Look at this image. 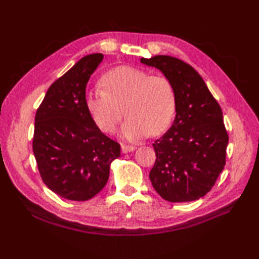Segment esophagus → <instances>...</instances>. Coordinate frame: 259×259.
Here are the masks:
<instances>
[{
  "mask_svg": "<svg viewBox=\"0 0 259 259\" xmlns=\"http://www.w3.org/2000/svg\"><path fill=\"white\" fill-rule=\"evenodd\" d=\"M133 150H136V146H130V145H121V151L122 153H128Z\"/></svg>",
  "mask_w": 259,
  "mask_h": 259,
  "instance_id": "esophagus-1",
  "label": "esophagus"
}]
</instances>
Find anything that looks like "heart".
<instances>
[{
  "mask_svg": "<svg viewBox=\"0 0 259 259\" xmlns=\"http://www.w3.org/2000/svg\"><path fill=\"white\" fill-rule=\"evenodd\" d=\"M126 102L129 118L121 126L119 136L127 141L159 136L171 125L176 114V92L170 80L129 65L109 71L102 85L89 91L85 97L90 114L98 128L107 133L114 132L122 117L118 106Z\"/></svg>",
  "mask_w": 259,
  "mask_h": 259,
  "instance_id": "obj_1",
  "label": "heart"
}]
</instances>
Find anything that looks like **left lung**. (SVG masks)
I'll return each mask as SVG.
<instances>
[{"instance_id":"8db88e82","label":"left lung","mask_w":259,"mask_h":259,"mask_svg":"<svg viewBox=\"0 0 259 259\" xmlns=\"http://www.w3.org/2000/svg\"><path fill=\"white\" fill-rule=\"evenodd\" d=\"M141 63L160 70L176 92V117L153 144L156 160L149 178L169 202H189L205 196L226 165L229 144L222 111L204 80L189 64L156 55Z\"/></svg>"}]
</instances>
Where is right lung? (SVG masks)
I'll list each match as a JSON object with an SVG mask.
<instances>
[{
	"instance_id": "add662e5",
	"label": "right lung",
	"mask_w": 259,
	"mask_h": 259,
	"mask_svg": "<svg viewBox=\"0 0 259 259\" xmlns=\"http://www.w3.org/2000/svg\"><path fill=\"white\" fill-rule=\"evenodd\" d=\"M103 54L84 56L48 90L35 117L32 150L46 185L58 196L87 201L102 190L120 145L96 126L85 106L90 77Z\"/></svg>"
}]
</instances>
